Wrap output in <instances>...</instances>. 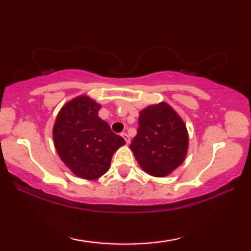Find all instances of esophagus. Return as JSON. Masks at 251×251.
I'll list each match as a JSON object with an SVG mask.
<instances>
[{"mask_svg":"<svg viewBox=\"0 0 251 251\" xmlns=\"http://www.w3.org/2000/svg\"><path fill=\"white\" fill-rule=\"evenodd\" d=\"M121 136L123 137V139L126 140V144H130V137H129V135L126 132H122L121 133Z\"/></svg>","mask_w":251,"mask_h":251,"instance_id":"34e87169","label":"esophagus"}]
</instances>
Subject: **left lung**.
Instances as JSON below:
<instances>
[{
  "label": "left lung",
  "mask_w": 251,
  "mask_h": 251,
  "mask_svg": "<svg viewBox=\"0 0 251 251\" xmlns=\"http://www.w3.org/2000/svg\"><path fill=\"white\" fill-rule=\"evenodd\" d=\"M130 149L146 174L169 176L187 155L186 125L166 101L147 106L139 112V126Z\"/></svg>",
  "instance_id": "left-lung-1"
}]
</instances>
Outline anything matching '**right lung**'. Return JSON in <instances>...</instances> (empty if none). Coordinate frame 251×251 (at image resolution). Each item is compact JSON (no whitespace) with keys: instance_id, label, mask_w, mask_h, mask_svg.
Wrapping results in <instances>:
<instances>
[{"instance_id":"add662e5","label":"right lung","mask_w":251,"mask_h":251,"mask_svg":"<svg viewBox=\"0 0 251 251\" xmlns=\"http://www.w3.org/2000/svg\"><path fill=\"white\" fill-rule=\"evenodd\" d=\"M100 108L101 105L89 96H77L60 108L52 128L60 160L82 179L95 180L105 175L113 154L126 145V140L99 118Z\"/></svg>"}]
</instances>
